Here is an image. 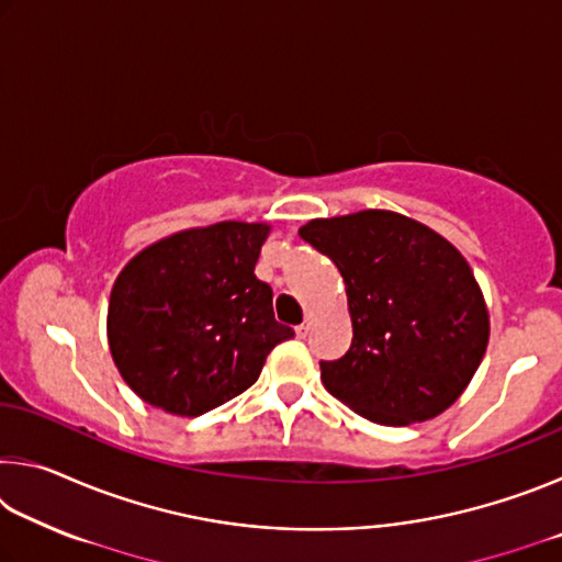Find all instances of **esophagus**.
I'll return each mask as SVG.
<instances>
[{
    "mask_svg": "<svg viewBox=\"0 0 562 562\" xmlns=\"http://www.w3.org/2000/svg\"><path fill=\"white\" fill-rule=\"evenodd\" d=\"M310 329H312V322L307 319V322H302V325H297V329H294V331H297L300 339H304V337L310 335Z\"/></svg>",
    "mask_w": 562,
    "mask_h": 562,
    "instance_id": "34e87169",
    "label": "esophagus"
}]
</instances>
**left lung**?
Listing matches in <instances>:
<instances>
[{
	"instance_id": "left-lung-1",
	"label": "left lung",
	"mask_w": 562,
	"mask_h": 562,
	"mask_svg": "<svg viewBox=\"0 0 562 562\" xmlns=\"http://www.w3.org/2000/svg\"><path fill=\"white\" fill-rule=\"evenodd\" d=\"M300 237L337 265L355 331L345 357L319 361L327 392L382 426L443 414L469 386L491 335L463 255L392 211L317 217Z\"/></svg>"
}]
</instances>
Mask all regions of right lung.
<instances>
[{"mask_svg": "<svg viewBox=\"0 0 562 562\" xmlns=\"http://www.w3.org/2000/svg\"><path fill=\"white\" fill-rule=\"evenodd\" d=\"M268 223L223 221L164 237L113 282L111 357L146 404L201 416L258 382L274 345L294 331L255 278Z\"/></svg>", "mask_w": 562, "mask_h": 562, "instance_id": "right-lung-1", "label": "right lung"}]
</instances>
